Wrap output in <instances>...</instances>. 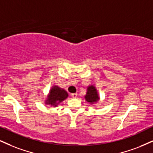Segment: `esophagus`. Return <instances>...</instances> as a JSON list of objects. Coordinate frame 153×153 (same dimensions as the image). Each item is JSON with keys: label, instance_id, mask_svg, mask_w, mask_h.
<instances>
[{"label": "esophagus", "instance_id": "1", "mask_svg": "<svg viewBox=\"0 0 153 153\" xmlns=\"http://www.w3.org/2000/svg\"><path fill=\"white\" fill-rule=\"evenodd\" d=\"M71 97H72V98H76L77 97V94L76 93L71 94Z\"/></svg>", "mask_w": 153, "mask_h": 153}]
</instances>
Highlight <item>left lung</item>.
<instances>
[{"instance_id":"obj_1","label":"left lung","mask_w":153,"mask_h":153,"mask_svg":"<svg viewBox=\"0 0 153 153\" xmlns=\"http://www.w3.org/2000/svg\"><path fill=\"white\" fill-rule=\"evenodd\" d=\"M84 99L91 105H96L100 101V97L98 93V90L95 86L88 85L86 88V94L84 96Z\"/></svg>"}]
</instances>
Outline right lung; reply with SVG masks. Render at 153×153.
<instances>
[{
	"mask_svg": "<svg viewBox=\"0 0 153 153\" xmlns=\"http://www.w3.org/2000/svg\"><path fill=\"white\" fill-rule=\"evenodd\" d=\"M68 97L69 95L66 90L59 87L58 86L54 85L51 87L46 99L45 100V104L56 107Z\"/></svg>",
	"mask_w": 153,
	"mask_h": 153,
	"instance_id": "obj_1",
	"label": "right lung"
}]
</instances>
